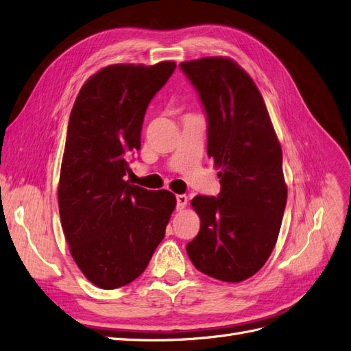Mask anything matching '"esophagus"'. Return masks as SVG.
Segmentation results:
<instances>
[{"label":"esophagus","instance_id":"esophagus-1","mask_svg":"<svg viewBox=\"0 0 351 351\" xmlns=\"http://www.w3.org/2000/svg\"><path fill=\"white\" fill-rule=\"evenodd\" d=\"M177 210H181V209H184V206L187 204V196L186 195H177Z\"/></svg>","mask_w":351,"mask_h":351}]
</instances>
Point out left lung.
I'll return each instance as SVG.
<instances>
[{
  "mask_svg": "<svg viewBox=\"0 0 351 351\" xmlns=\"http://www.w3.org/2000/svg\"><path fill=\"white\" fill-rule=\"evenodd\" d=\"M208 122V155L221 193L196 196L200 231L186 245L195 267L222 282H243L267 261L287 200L283 155L264 100L244 69L228 58L181 62Z\"/></svg>",
  "mask_w": 351,
  "mask_h": 351,
  "instance_id": "left-lung-1",
  "label": "left lung"
}]
</instances>
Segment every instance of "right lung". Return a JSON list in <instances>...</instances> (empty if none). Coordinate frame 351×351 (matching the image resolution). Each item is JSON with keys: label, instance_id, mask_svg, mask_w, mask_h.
I'll return each instance as SVG.
<instances>
[{"label": "right lung", "instance_id": "add662e5", "mask_svg": "<svg viewBox=\"0 0 351 351\" xmlns=\"http://www.w3.org/2000/svg\"><path fill=\"white\" fill-rule=\"evenodd\" d=\"M176 64L110 65L80 90L71 110L58 202L72 257L101 289L129 285L143 273L176 208L168 190L125 180L141 149L145 112Z\"/></svg>", "mask_w": 351, "mask_h": 351}]
</instances>
